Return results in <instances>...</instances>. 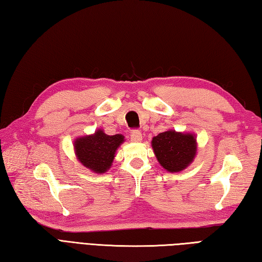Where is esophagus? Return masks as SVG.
I'll list each match as a JSON object with an SVG mask.
<instances>
[{"label": "esophagus", "instance_id": "esophagus-1", "mask_svg": "<svg viewBox=\"0 0 262 262\" xmlns=\"http://www.w3.org/2000/svg\"><path fill=\"white\" fill-rule=\"evenodd\" d=\"M130 140L132 142H135V143L142 142V133L140 130H133L130 133Z\"/></svg>", "mask_w": 262, "mask_h": 262}]
</instances>
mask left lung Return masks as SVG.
I'll list each match as a JSON object with an SVG mask.
<instances>
[{"mask_svg":"<svg viewBox=\"0 0 262 262\" xmlns=\"http://www.w3.org/2000/svg\"><path fill=\"white\" fill-rule=\"evenodd\" d=\"M152 147L159 163L169 172L185 170L197 153L196 137L191 133L166 130L154 136Z\"/></svg>","mask_w":262,"mask_h":262,"instance_id":"8db88e82","label":"left lung"}]
</instances>
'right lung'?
<instances>
[{
    "instance_id": "obj_1",
    "label": "right lung",
    "mask_w": 262,
    "mask_h": 262,
    "mask_svg": "<svg viewBox=\"0 0 262 262\" xmlns=\"http://www.w3.org/2000/svg\"><path fill=\"white\" fill-rule=\"evenodd\" d=\"M124 138L120 134L107 135L102 129H98L92 135L76 138L75 155L85 168L96 173H104L113 164L117 148L125 141Z\"/></svg>"
}]
</instances>
